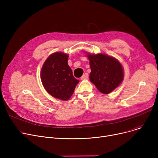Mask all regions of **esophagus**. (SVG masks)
<instances>
[{"label":"esophagus","instance_id":"34e87169","mask_svg":"<svg viewBox=\"0 0 158 158\" xmlns=\"http://www.w3.org/2000/svg\"><path fill=\"white\" fill-rule=\"evenodd\" d=\"M88 78V73H85V74H83V76H82L81 77V80H85V79H87Z\"/></svg>","mask_w":158,"mask_h":158}]
</instances>
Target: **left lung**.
<instances>
[{
    "label": "left lung",
    "mask_w": 158,
    "mask_h": 158,
    "mask_svg": "<svg viewBox=\"0 0 158 158\" xmlns=\"http://www.w3.org/2000/svg\"><path fill=\"white\" fill-rule=\"evenodd\" d=\"M91 72L89 79L102 94H107L118 87L123 78L121 64L114 57L102 54L88 55Z\"/></svg>",
    "instance_id": "1"
}]
</instances>
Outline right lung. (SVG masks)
<instances>
[{
	"label": "right lung",
	"instance_id": "1",
	"mask_svg": "<svg viewBox=\"0 0 158 158\" xmlns=\"http://www.w3.org/2000/svg\"><path fill=\"white\" fill-rule=\"evenodd\" d=\"M67 54L55 52L44 63L41 71V79L47 92L63 101L69 100L79 81L73 76L68 64Z\"/></svg>",
	"mask_w": 158,
	"mask_h": 158
}]
</instances>
